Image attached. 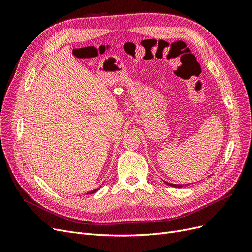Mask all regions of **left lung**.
I'll return each mask as SVG.
<instances>
[{
	"label": "left lung",
	"mask_w": 252,
	"mask_h": 252,
	"mask_svg": "<svg viewBox=\"0 0 252 252\" xmlns=\"http://www.w3.org/2000/svg\"><path fill=\"white\" fill-rule=\"evenodd\" d=\"M166 184H168L169 186H172V187H183V185H177V184H171V183H167V182H165Z\"/></svg>",
	"instance_id": "left-lung-1"
}]
</instances>
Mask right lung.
<instances>
[{"mask_svg":"<svg viewBox=\"0 0 252 252\" xmlns=\"http://www.w3.org/2000/svg\"><path fill=\"white\" fill-rule=\"evenodd\" d=\"M98 189H94V190H91V191H89L87 194H91V193H94V192H96Z\"/></svg>","mask_w":252,"mask_h":252,"instance_id":"add662e5","label":"right lung"}]
</instances>
